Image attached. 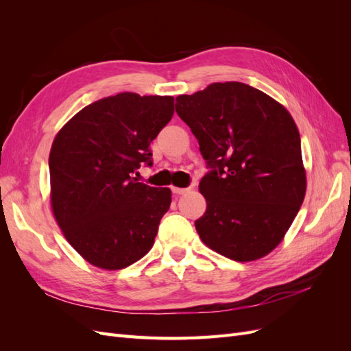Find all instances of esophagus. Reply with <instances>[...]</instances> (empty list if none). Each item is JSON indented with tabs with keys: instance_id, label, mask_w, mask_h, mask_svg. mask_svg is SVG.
<instances>
[{
	"instance_id": "1",
	"label": "esophagus",
	"mask_w": 351,
	"mask_h": 351,
	"mask_svg": "<svg viewBox=\"0 0 351 351\" xmlns=\"http://www.w3.org/2000/svg\"><path fill=\"white\" fill-rule=\"evenodd\" d=\"M171 190L176 195H186L189 192V189H183V187H173Z\"/></svg>"
}]
</instances>
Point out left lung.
I'll return each instance as SVG.
<instances>
[{
  "instance_id": "obj_1",
  "label": "left lung",
  "mask_w": 351,
  "mask_h": 351,
  "mask_svg": "<svg viewBox=\"0 0 351 351\" xmlns=\"http://www.w3.org/2000/svg\"><path fill=\"white\" fill-rule=\"evenodd\" d=\"M176 111L212 168L199 184L206 199L205 214L195 221L200 240L237 262L267 256L306 195L300 133L291 114L240 82L180 95Z\"/></svg>"
}]
</instances>
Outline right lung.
<instances>
[{"mask_svg":"<svg viewBox=\"0 0 351 351\" xmlns=\"http://www.w3.org/2000/svg\"><path fill=\"white\" fill-rule=\"evenodd\" d=\"M173 114V97L117 93L80 110L52 142V214L93 267L123 269L152 249L171 190L139 183L134 174L141 164L152 165L149 145Z\"/></svg>","mask_w":351,"mask_h":351,"instance_id":"right-lung-1","label":"right lung"}]
</instances>
